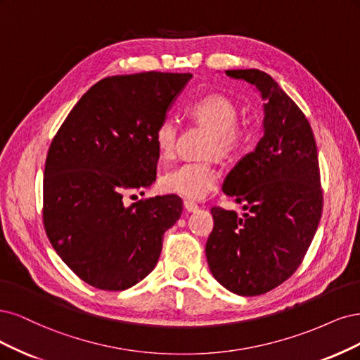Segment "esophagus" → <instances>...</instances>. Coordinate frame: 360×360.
Masks as SVG:
<instances>
[{
    "label": "esophagus",
    "mask_w": 360,
    "mask_h": 360,
    "mask_svg": "<svg viewBox=\"0 0 360 360\" xmlns=\"http://www.w3.org/2000/svg\"><path fill=\"white\" fill-rule=\"evenodd\" d=\"M184 210L187 212H195L197 210H199V206H197L194 202L191 200H185L184 202Z\"/></svg>",
    "instance_id": "esophagus-1"
}]
</instances>
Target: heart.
Returning a JSON list of instances; mask_svg holds the SVG:
<instances>
[{
	"instance_id": "heart-1",
	"label": "heart",
	"mask_w": 360,
	"mask_h": 360,
	"mask_svg": "<svg viewBox=\"0 0 360 360\" xmlns=\"http://www.w3.org/2000/svg\"><path fill=\"white\" fill-rule=\"evenodd\" d=\"M190 117L212 130L214 141L211 153L218 157H231L245 143L247 136L236 129L238 110L229 98L210 94L191 101L187 108ZM178 137V121L165 117L154 130V143L161 158H170L175 153ZM219 181V172L212 163L190 161L169 170L161 176V190L185 199L200 200L210 194Z\"/></svg>"
}]
</instances>
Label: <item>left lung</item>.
Segmentation results:
<instances>
[{
  "label": "left lung",
  "instance_id": "obj_1",
  "mask_svg": "<svg viewBox=\"0 0 360 360\" xmlns=\"http://www.w3.org/2000/svg\"><path fill=\"white\" fill-rule=\"evenodd\" d=\"M226 75L260 94L262 139L223 184L248 214L212 207L205 252L229 292L257 296L293 275L316 235L323 206L317 146L305 115L269 75L256 68Z\"/></svg>",
  "mask_w": 360,
  "mask_h": 360
}]
</instances>
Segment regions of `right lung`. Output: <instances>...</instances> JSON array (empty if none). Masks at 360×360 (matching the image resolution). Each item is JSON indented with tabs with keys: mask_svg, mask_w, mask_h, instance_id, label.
<instances>
[{
	"mask_svg": "<svg viewBox=\"0 0 360 360\" xmlns=\"http://www.w3.org/2000/svg\"><path fill=\"white\" fill-rule=\"evenodd\" d=\"M191 77L146 72L103 79L76 103L51 143L46 233L61 260L92 287L120 292L142 281L182 214L175 194L130 206L122 199L155 181L154 130Z\"/></svg>",
	"mask_w": 360,
	"mask_h": 360,
	"instance_id": "1",
	"label": "right lung"
}]
</instances>
